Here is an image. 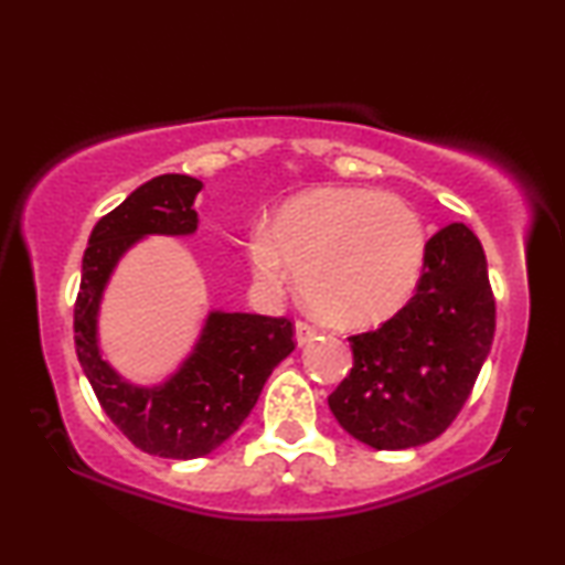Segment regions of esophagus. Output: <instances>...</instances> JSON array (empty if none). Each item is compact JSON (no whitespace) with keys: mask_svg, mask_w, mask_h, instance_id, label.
I'll return each mask as SVG.
<instances>
[{"mask_svg":"<svg viewBox=\"0 0 565 565\" xmlns=\"http://www.w3.org/2000/svg\"><path fill=\"white\" fill-rule=\"evenodd\" d=\"M319 334V329L313 327V323H308V321H296V342L303 347V344H308V342H313V337Z\"/></svg>","mask_w":565,"mask_h":565,"instance_id":"esophagus-1","label":"esophagus"}]
</instances>
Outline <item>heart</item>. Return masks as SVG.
<instances>
[{"label": "heart", "mask_w": 565, "mask_h": 565, "mask_svg": "<svg viewBox=\"0 0 565 565\" xmlns=\"http://www.w3.org/2000/svg\"><path fill=\"white\" fill-rule=\"evenodd\" d=\"M422 215L375 188H311L257 228L246 254L259 282L282 288L290 267L311 311L339 327H367L406 306L427 265Z\"/></svg>", "instance_id": "b5f03b06"}]
</instances>
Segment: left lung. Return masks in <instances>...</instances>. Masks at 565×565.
<instances>
[{"label": "left lung", "instance_id": "8db88e82", "mask_svg": "<svg viewBox=\"0 0 565 565\" xmlns=\"http://www.w3.org/2000/svg\"><path fill=\"white\" fill-rule=\"evenodd\" d=\"M497 329L483 246L466 223L429 238L414 296L381 329L350 337L352 370L329 396L337 422L375 450L443 435L473 391Z\"/></svg>", "mask_w": 565, "mask_h": 565}]
</instances>
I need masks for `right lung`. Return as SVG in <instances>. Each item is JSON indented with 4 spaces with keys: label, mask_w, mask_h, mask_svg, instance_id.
Instances as JSON below:
<instances>
[{
    "label": "right lung",
    "mask_w": 565,
    "mask_h": 565,
    "mask_svg": "<svg viewBox=\"0 0 565 565\" xmlns=\"http://www.w3.org/2000/svg\"><path fill=\"white\" fill-rule=\"evenodd\" d=\"M203 182L188 174L153 177L97 221L82 259L74 303V344L84 375L110 422L138 450L192 460L234 435L257 404L267 377L296 350L290 319L211 311L182 367L151 388L115 373L99 354V300L115 265L149 234L188 236L198 228L192 203Z\"/></svg>",
    "instance_id": "right-lung-1"
}]
</instances>
